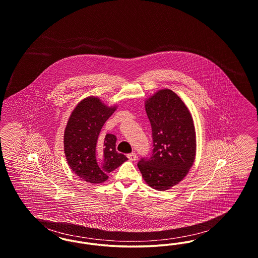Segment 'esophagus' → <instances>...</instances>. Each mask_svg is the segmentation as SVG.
Returning <instances> with one entry per match:
<instances>
[{
  "label": "esophagus",
  "mask_w": 258,
  "mask_h": 258,
  "mask_svg": "<svg viewBox=\"0 0 258 258\" xmlns=\"http://www.w3.org/2000/svg\"><path fill=\"white\" fill-rule=\"evenodd\" d=\"M127 157H128V159L131 161V162H135L136 160H137V154L136 153H130V154H128L127 155Z\"/></svg>",
  "instance_id": "obj_1"
}]
</instances>
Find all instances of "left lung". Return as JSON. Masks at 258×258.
Segmentation results:
<instances>
[{
    "instance_id": "obj_1",
    "label": "left lung",
    "mask_w": 258,
    "mask_h": 258,
    "mask_svg": "<svg viewBox=\"0 0 258 258\" xmlns=\"http://www.w3.org/2000/svg\"><path fill=\"white\" fill-rule=\"evenodd\" d=\"M151 124L153 152L139 163L146 184L169 190L185 178L196 159L197 137L190 111L171 90L156 91L145 102Z\"/></svg>"
}]
</instances>
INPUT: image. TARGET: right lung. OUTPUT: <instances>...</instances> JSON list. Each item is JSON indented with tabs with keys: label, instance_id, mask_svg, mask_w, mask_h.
Here are the masks:
<instances>
[{
	"label": "right lung",
	"instance_id": "right-lung-1",
	"mask_svg": "<svg viewBox=\"0 0 258 258\" xmlns=\"http://www.w3.org/2000/svg\"><path fill=\"white\" fill-rule=\"evenodd\" d=\"M116 108V105L107 106L97 96H89L79 102L68 118L63 135L68 166L90 184L105 182L109 172L128 160L116 152L114 135H100L103 125Z\"/></svg>",
	"mask_w": 258,
	"mask_h": 258
}]
</instances>
